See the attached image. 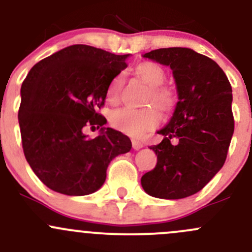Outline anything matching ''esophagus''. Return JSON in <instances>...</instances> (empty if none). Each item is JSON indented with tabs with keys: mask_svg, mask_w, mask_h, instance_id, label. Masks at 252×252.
<instances>
[{
	"mask_svg": "<svg viewBox=\"0 0 252 252\" xmlns=\"http://www.w3.org/2000/svg\"><path fill=\"white\" fill-rule=\"evenodd\" d=\"M131 144H133L134 150H140L141 147L144 146V144H142V142H140L139 140H135V139H134V140H131Z\"/></svg>",
	"mask_w": 252,
	"mask_h": 252,
	"instance_id": "1",
	"label": "esophagus"
}]
</instances>
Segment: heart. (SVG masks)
<instances>
[{"mask_svg":"<svg viewBox=\"0 0 252 252\" xmlns=\"http://www.w3.org/2000/svg\"><path fill=\"white\" fill-rule=\"evenodd\" d=\"M135 74L144 83L151 86L144 102V105L149 107L141 110H133L128 107L119 108L110 114V123L117 130L139 138L154 130L159 124V113L157 108L163 114L173 112L178 102V95L173 88L163 84L167 74L164 68L158 63H139L135 67ZM123 84V74H118L112 79L106 91L107 102L112 105L118 102Z\"/></svg>","mask_w":252,"mask_h":252,"instance_id":"heart-1","label":"heart"}]
</instances>
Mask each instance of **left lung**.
Returning a JSON list of instances; mask_svg holds the SVG:
<instances>
[{
	"label": "left lung",
	"mask_w": 252,
	"mask_h": 252,
	"mask_svg": "<svg viewBox=\"0 0 252 252\" xmlns=\"http://www.w3.org/2000/svg\"><path fill=\"white\" fill-rule=\"evenodd\" d=\"M144 57L171 67L179 101L169 123L157 131L163 140L150 147L157 164L142 175L141 185L158 199H184L224 164L234 133L232 86L215 61L190 48H158Z\"/></svg>",
	"instance_id": "1"
}]
</instances>
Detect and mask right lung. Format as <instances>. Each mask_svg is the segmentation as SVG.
Listing matches in <instances>:
<instances>
[{"label": "right lung", "instance_id": "right-lung-1", "mask_svg": "<svg viewBox=\"0 0 252 252\" xmlns=\"http://www.w3.org/2000/svg\"><path fill=\"white\" fill-rule=\"evenodd\" d=\"M128 55L73 45L37 62L20 89L18 121L23 151L40 180L53 191L83 196L100 189L110 162L131 141L112 128L88 139L84 128H101L106 91L126 68Z\"/></svg>", "mask_w": 252, "mask_h": 252}]
</instances>
